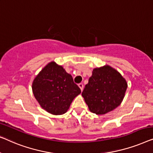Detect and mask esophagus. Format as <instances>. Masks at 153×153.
Returning <instances> with one entry per match:
<instances>
[{"label": "esophagus", "mask_w": 153, "mask_h": 153, "mask_svg": "<svg viewBox=\"0 0 153 153\" xmlns=\"http://www.w3.org/2000/svg\"><path fill=\"white\" fill-rule=\"evenodd\" d=\"M78 86H79V87L80 88L81 91H82V90H83V88H84V85H83V84L79 83V84H78Z\"/></svg>", "instance_id": "esophagus-1"}]
</instances>
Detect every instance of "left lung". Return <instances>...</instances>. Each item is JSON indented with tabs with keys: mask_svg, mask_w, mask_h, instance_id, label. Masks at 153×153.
Wrapping results in <instances>:
<instances>
[{
	"mask_svg": "<svg viewBox=\"0 0 153 153\" xmlns=\"http://www.w3.org/2000/svg\"><path fill=\"white\" fill-rule=\"evenodd\" d=\"M128 84L117 71L111 66L94 68L82 96L89 110L96 114H105L119 106Z\"/></svg>",
	"mask_w": 153,
	"mask_h": 153,
	"instance_id": "obj_1",
	"label": "left lung"
}]
</instances>
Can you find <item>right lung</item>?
Wrapping results in <instances>:
<instances>
[{"label":"right lung","mask_w":153,"mask_h":153,"mask_svg":"<svg viewBox=\"0 0 153 153\" xmlns=\"http://www.w3.org/2000/svg\"><path fill=\"white\" fill-rule=\"evenodd\" d=\"M34 96L43 109L54 115L63 114L81 90L70 74L54 62L43 68L33 83Z\"/></svg>","instance_id":"obj_1"}]
</instances>
